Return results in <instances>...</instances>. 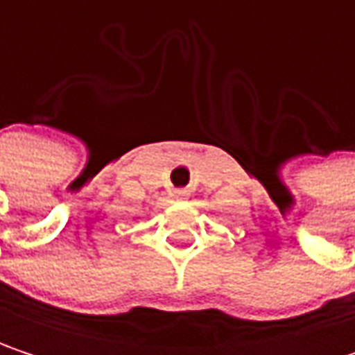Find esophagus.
I'll list each match as a JSON object with an SVG mask.
<instances>
[{"mask_svg":"<svg viewBox=\"0 0 355 355\" xmlns=\"http://www.w3.org/2000/svg\"><path fill=\"white\" fill-rule=\"evenodd\" d=\"M189 195H191V193H189L187 189H177V191H175V197H177V199H189Z\"/></svg>","mask_w":355,"mask_h":355,"instance_id":"obj_1","label":"esophagus"}]
</instances>
